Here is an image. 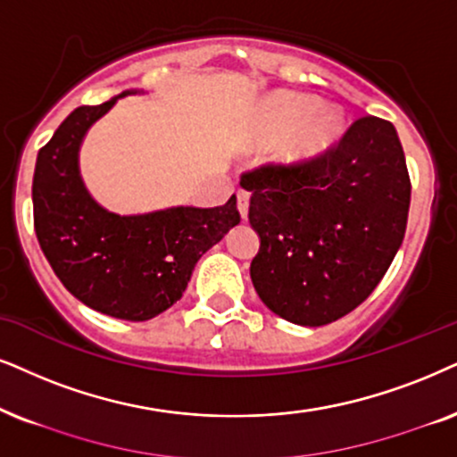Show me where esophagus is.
Returning a JSON list of instances; mask_svg holds the SVG:
<instances>
[{
  "label": "esophagus",
  "instance_id": "obj_1",
  "mask_svg": "<svg viewBox=\"0 0 457 457\" xmlns=\"http://www.w3.org/2000/svg\"><path fill=\"white\" fill-rule=\"evenodd\" d=\"M248 200H251V195L245 189H240L238 194H236V204H238V211H240V217L246 219V212H248Z\"/></svg>",
  "mask_w": 457,
  "mask_h": 457
}]
</instances>
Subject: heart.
I'll return each mask as SVG.
<instances>
[{
	"mask_svg": "<svg viewBox=\"0 0 457 457\" xmlns=\"http://www.w3.org/2000/svg\"><path fill=\"white\" fill-rule=\"evenodd\" d=\"M297 130L285 149L287 158L302 162L316 158L331 145L339 132V115L320 109V103L308 96L276 95L263 101L257 120V138L263 145H274Z\"/></svg>",
	"mask_w": 457,
	"mask_h": 457,
	"instance_id": "b5f03b06",
	"label": "heart"
}]
</instances>
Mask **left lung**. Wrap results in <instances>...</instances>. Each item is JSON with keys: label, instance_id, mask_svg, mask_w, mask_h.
Masks as SVG:
<instances>
[{"label": "left lung", "instance_id": "obj_1", "mask_svg": "<svg viewBox=\"0 0 457 457\" xmlns=\"http://www.w3.org/2000/svg\"><path fill=\"white\" fill-rule=\"evenodd\" d=\"M262 245L251 280L288 322L322 327L371 295L407 229L411 179L388 120L362 115L316 158L242 172Z\"/></svg>", "mask_w": 457, "mask_h": 457}]
</instances>
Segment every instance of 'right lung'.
<instances>
[{
    "label": "right lung",
    "instance_id": "obj_1",
    "mask_svg": "<svg viewBox=\"0 0 457 457\" xmlns=\"http://www.w3.org/2000/svg\"><path fill=\"white\" fill-rule=\"evenodd\" d=\"M120 96L73 109L39 149L33 225L46 259L73 297L101 314L138 322L181 299L194 265L240 223V212L236 195L215 209L177 206L132 217L101 209L82 186L78 149L90 124Z\"/></svg>",
    "mask_w": 457,
    "mask_h": 457
}]
</instances>
